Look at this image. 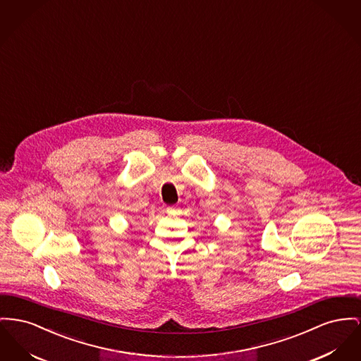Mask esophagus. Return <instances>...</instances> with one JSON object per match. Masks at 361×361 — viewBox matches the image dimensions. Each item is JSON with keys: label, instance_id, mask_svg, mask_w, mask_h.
Returning <instances> with one entry per match:
<instances>
[{"label": "esophagus", "instance_id": "34e87169", "mask_svg": "<svg viewBox=\"0 0 361 361\" xmlns=\"http://www.w3.org/2000/svg\"><path fill=\"white\" fill-rule=\"evenodd\" d=\"M166 212H168V214H169V215H176V214H177V212H178V209H177L176 206H170V207H168V209H166Z\"/></svg>", "mask_w": 361, "mask_h": 361}]
</instances>
